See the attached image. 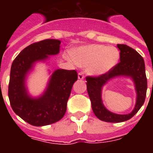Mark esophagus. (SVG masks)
I'll return each instance as SVG.
<instances>
[{"mask_svg": "<svg viewBox=\"0 0 153 153\" xmlns=\"http://www.w3.org/2000/svg\"><path fill=\"white\" fill-rule=\"evenodd\" d=\"M78 78H79V79H84L85 76H84L83 73L82 72H79V74H78Z\"/></svg>", "mask_w": 153, "mask_h": 153, "instance_id": "esophagus-1", "label": "esophagus"}]
</instances>
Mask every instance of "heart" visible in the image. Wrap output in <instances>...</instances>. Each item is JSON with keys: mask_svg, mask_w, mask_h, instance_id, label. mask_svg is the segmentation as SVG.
I'll list each match as a JSON object with an SVG mask.
<instances>
[{"mask_svg": "<svg viewBox=\"0 0 153 153\" xmlns=\"http://www.w3.org/2000/svg\"><path fill=\"white\" fill-rule=\"evenodd\" d=\"M73 57L79 66L87 67L89 73L100 75L111 71L117 64L120 52L114 46L91 44L76 50Z\"/></svg>", "mask_w": 153, "mask_h": 153, "instance_id": "heart-1", "label": "heart"}]
</instances>
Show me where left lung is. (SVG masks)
<instances>
[{
  "instance_id": "1",
  "label": "left lung",
  "mask_w": 153,
  "mask_h": 153,
  "mask_svg": "<svg viewBox=\"0 0 153 153\" xmlns=\"http://www.w3.org/2000/svg\"><path fill=\"white\" fill-rule=\"evenodd\" d=\"M120 50V62L105 74L98 76H86L87 92L91 102L94 114L101 121L117 123L132 118L142 106L147 92V78L145 74V61L141 55L126 44H117ZM131 76L134 81L137 91V103L135 108L130 114H116L107 111L102 104L100 91L102 86L107 81L116 76Z\"/></svg>"
}]
</instances>
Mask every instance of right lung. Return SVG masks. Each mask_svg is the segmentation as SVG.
Segmentation results:
<instances>
[{
  "label": "right lung",
  "mask_w": 153,
  "mask_h": 153,
  "mask_svg": "<svg viewBox=\"0 0 153 153\" xmlns=\"http://www.w3.org/2000/svg\"><path fill=\"white\" fill-rule=\"evenodd\" d=\"M59 44V40L50 39L30 44L20 51L11 67L8 93L11 107L16 114L32 126H48L62 118L73 84L78 79L75 70H57L42 97L33 99L27 94L25 86L27 73L36 61L58 54Z\"/></svg>",
  "instance_id": "obj_1"
}]
</instances>
